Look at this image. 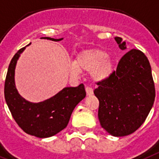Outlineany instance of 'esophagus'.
Masks as SVG:
<instances>
[{
  "label": "esophagus",
  "instance_id": "obj_1",
  "mask_svg": "<svg viewBox=\"0 0 159 159\" xmlns=\"http://www.w3.org/2000/svg\"><path fill=\"white\" fill-rule=\"evenodd\" d=\"M86 92L87 95H91L93 94V90L92 88L89 87V86H86Z\"/></svg>",
  "mask_w": 159,
  "mask_h": 159
}]
</instances>
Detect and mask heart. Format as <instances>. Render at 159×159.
Returning <instances> with one entry per match:
<instances>
[{"label":"heart","mask_w":159,"mask_h":159,"mask_svg":"<svg viewBox=\"0 0 159 159\" xmlns=\"http://www.w3.org/2000/svg\"><path fill=\"white\" fill-rule=\"evenodd\" d=\"M71 74L77 75L80 72H91L93 81L102 82L112 76L114 71V62L105 50L100 48L85 50L80 52L73 62Z\"/></svg>","instance_id":"heart-1"}]
</instances>
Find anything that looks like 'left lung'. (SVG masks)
I'll return each instance as SVG.
<instances>
[{
  "label": "left lung",
  "instance_id": "obj_1",
  "mask_svg": "<svg viewBox=\"0 0 159 159\" xmlns=\"http://www.w3.org/2000/svg\"><path fill=\"white\" fill-rule=\"evenodd\" d=\"M114 39L121 50H126L121 37ZM97 85L94 94L100 102L98 117L108 133L128 135L144 123L153 107L155 88L150 64L142 51L129 50L109 79Z\"/></svg>",
  "mask_w": 159,
  "mask_h": 159
}]
</instances>
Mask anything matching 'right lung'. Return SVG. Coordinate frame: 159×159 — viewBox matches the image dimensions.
I'll use <instances>...</instances> for the list:
<instances>
[{"instance_id": "right-lung-1", "label": "right lung", "mask_w": 159, "mask_h": 159, "mask_svg": "<svg viewBox=\"0 0 159 159\" xmlns=\"http://www.w3.org/2000/svg\"><path fill=\"white\" fill-rule=\"evenodd\" d=\"M42 38L54 42L63 40ZM25 48L20 49L10 61L5 82V99L14 119L23 131L36 137H50L66 127L73 109L86 97L85 87L83 84L77 87H64L55 95L39 103L26 100L19 94L15 82L17 61Z\"/></svg>"}]
</instances>
